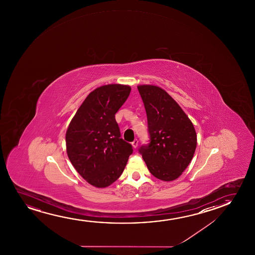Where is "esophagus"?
I'll return each instance as SVG.
<instances>
[{
  "label": "esophagus",
  "mask_w": 255,
  "mask_h": 255,
  "mask_svg": "<svg viewBox=\"0 0 255 255\" xmlns=\"http://www.w3.org/2000/svg\"><path fill=\"white\" fill-rule=\"evenodd\" d=\"M131 143H132V146L134 147V148H136L137 145H138V140L136 138V139L133 140V142Z\"/></svg>",
  "instance_id": "esophagus-1"
}]
</instances>
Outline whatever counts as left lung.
<instances>
[{
    "instance_id": "left-lung-1",
    "label": "left lung",
    "mask_w": 255,
    "mask_h": 255,
    "mask_svg": "<svg viewBox=\"0 0 255 255\" xmlns=\"http://www.w3.org/2000/svg\"><path fill=\"white\" fill-rule=\"evenodd\" d=\"M146 111L150 143L140 147L150 173L163 181L178 178L195 152L197 135L192 121L163 89L137 86Z\"/></svg>"
}]
</instances>
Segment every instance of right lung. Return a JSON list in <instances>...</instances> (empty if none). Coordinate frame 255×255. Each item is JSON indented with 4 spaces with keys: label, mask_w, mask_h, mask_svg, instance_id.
<instances>
[{
    "label": "right lung",
    "mask_w": 255,
    "mask_h": 255,
    "mask_svg": "<svg viewBox=\"0 0 255 255\" xmlns=\"http://www.w3.org/2000/svg\"><path fill=\"white\" fill-rule=\"evenodd\" d=\"M130 87L108 84L88 95L66 131L68 157L91 185L104 188L121 176L131 144L121 138L115 114L129 97Z\"/></svg>",
    "instance_id": "right-lung-1"
}]
</instances>
